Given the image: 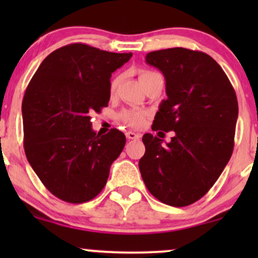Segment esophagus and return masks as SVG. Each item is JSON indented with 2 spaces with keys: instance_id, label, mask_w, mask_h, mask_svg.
<instances>
[{
  "instance_id": "obj_1",
  "label": "esophagus",
  "mask_w": 258,
  "mask_h": 258,
  "mask_svg": "<svg viewBox=\"0 0 258 258\" xmlns=\"http://www.w3.org/2000/svg\"><path fill=\"white\" fill-rule=\"evenodd\" d=\"M126 137L128 139H139L141 138V135H138V133H135L132 131H128L126 132Z\"/></svg>"
}]
</instances>
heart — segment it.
<instances>
[{
  "instance_id": "1",
  "label": "heart",
  "mask_w": 258,
  "mask_h": 258,
  "mask_svg": "<svg viewBox=\"0 0 258 258\" xmlns=\"http://www.w3.org/2000/svg\"><path fill=\"white\" fill-rule=\"evenodd\" d=\"M155 75H159V74H156L154 72H149V70H141V72H139V79H141V82L143 85L146 84L148 80H150L153 76H155ZM121 79H122V76L117 75L111 80V82H110L111 93H115V92H116L117 87L120 86ZM119 119L122 121V122H125L126 125H128L131 127H136V128H137V127H141L142 125H143L144 112L139 111V110H123L119 115Z\"/></svg>"
}]
</instances>
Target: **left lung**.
<instances>
[{
    "mask_svg": "<svg viewBox=\"0 0 258 258\" xmlns=\"http://www.w3.org/2000/svg\"><path fill=\"white\" fill-rule=\"evenodd\" d=\"M147 63L164 74L167 99L152 128L174 131L164 144L143 136L146 154L139 171L148 190L161 203L188 206L221 176L234 148L238 100L217 61L199 51L176 47L148 53Z\"/></svg>",
    "mask_w": 258,
    "mask_h": 258,
    "instance_id": "obj_1",
    "label": "left lung"
}]
</instances>
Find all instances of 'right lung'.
Wrapping results in <instances>:
<instances>
[{
    "mask_svg": "<svg viewBox=\"0 0 258 258\" xmlns=\"http://www.w3.org/2000/svg\"><path fill=\"white\" fill-rule=\"evenodd\" d=\"M131 57L68 44L44 58L28 85L22 104L25 155L60 200L81 204L96 198L125 147L119 130L97 135L91 115L108 106L111 73Z\"/></svg>",
    "mask_w": 258,
    "mask_h": 258,
    "instance_id": "right-lung-1",
    "label": "right lung"
}]
</instances>
